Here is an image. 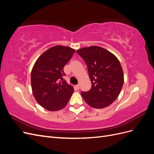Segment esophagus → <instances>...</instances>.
<instances>
[{
    "label": "esophagus",
    "mask_w": 154,
    "mask_h": 154,
    "mask_svg": "<svg viewBox=\"0 0 154 154\" xmlns=\"http://www.w3.org/2000/svg\"><path fill=\"white\" fill-rule=\"evenodd\" d=\"M74 87H75V88H76V90H78L79 88H80V85H75Z\"/></svg>",
    "instance_id": "34e87169"
}]
</instances>
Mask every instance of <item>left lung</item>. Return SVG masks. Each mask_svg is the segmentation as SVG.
Listing matches in <instances>:
<instances>
[{
	"label": "left lung",
	"mask_w": 154,
	"mask_h": 154,
	"mask_svg": "<svg viewBox=\"0 0 154 154\" xmlns=\"http://www.w3.org/2000/svg\"><path fill=\"white\" fill-rule=\"evenodd\" d=\"M85 62L92 86L82 92L86 103L95 109L109 106L116 100L124 82L123 69L119 60L108 50L91 46L76 51Z\"/></svg>",
	"instance_id": "8db88e82"
}]
</instances>
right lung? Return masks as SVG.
Listing matches in <instances>:
<instances>
[{"label": "right lung", "mask_w": 154, "mask_h": 154, "mask_svg": "<svg viewBox=\"0 0 154 154\" xmlns=\"http://www.w3.org/2000/svg\"><path fill=\"white\" fill-rule=\"evenodd\" d=\"M74 52L67 46L56 45L42 54L34 64L31 74L32 94L46 110H61L71 98L74 88L63 80V67Z\"/></svg>", "instance_id": "1"}]
</instances>
